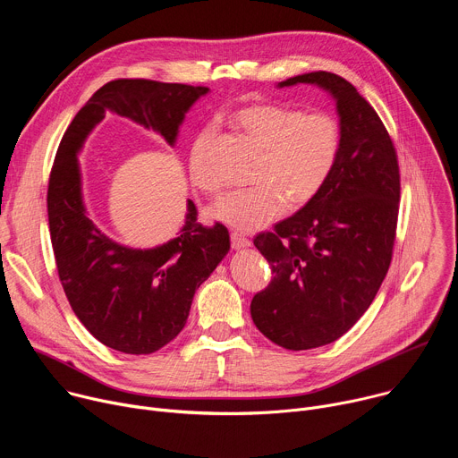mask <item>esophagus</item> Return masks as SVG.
I'll list each match as a JSON object with an SVG mask.
<instances>
[{"mask_svg": "<svg viewBox=\"0 0 458 458\" xmlns=\"http://www.w3.org/2000/svg\"><path fill=\"white\" fill-rule=\"evenodd\" d=\"M230 239H232V246L235 250H241V248H248L251 244L250 237H246L244 233H239V232H232L230 233Z\"/></svg>", "mask_w": 458, "mask_h": 458, "instance_id": "esophagus-1", "label": "esophagus"}]
</instances>
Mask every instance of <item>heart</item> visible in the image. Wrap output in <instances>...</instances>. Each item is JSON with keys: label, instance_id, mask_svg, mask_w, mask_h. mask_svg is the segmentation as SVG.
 Returning <instances> with one entry per match:
<instances>
[{"label": "heart", "instance_id": "heart-1", "mask_svg": "<svg viewBox=\"0 0 458 458\" xmlns=\"http://www.w3.org/2000/svg\"><path fill=\"white\" fill-rule=\"evenodd\" d=\"M237 124L260 148L251 188L237 190L210 216L241 232L270 225L284 210L313 201L328 182L343 148V124L324 110L302 112L274 103H253L235 112ZM212 130H203L190 150V179L205 193H217L221 181L212 168Z\"/></svg>", "mask_w": 458, "mask_h": 458}]
</instances>
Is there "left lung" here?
<instances>
[{
  "mask_svg": "<svg viewBox=\"0 0 458 458\" xmlns=\"http://www.w3.org/2000/svg\"><path fill=\"white\" fill-rule=\"evenodd\" d=\"M297 83L334 96L343 148L317 198L253 239L274 279L253 295L251 318L265 337L293 352L337 341L369 308L394 255L401 199L397 152L373 106L332 72L279 87Z\"/></svg>",
  "mask_w": 458,
  "mask_h": 458,
  "instance_id": "left-lung-1",
  "label": "left lung"
}]
</instances>
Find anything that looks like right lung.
Returning <instances> with one entry per match:
<instances>
[{
    "mask_svg": "<svg viewBox=\"0 0 458 458\" xmlns=\"http://www.w3.org/2000/svg\"><path fill=\"white\" fill-rule=\"evenodd\" d=\"M207 87L152 80H114L76 114L48 179L47 210L57 276L76 317L105 346L148 355L184 328L193 293L230 250L225 225L203 226L188 201L181 233L150 250L114 242L90 221L76 154L106 110L152 128L175 143L184 114Z\"/></svg>",
    "mask_w": 458,
    "mask_h": 458,
    "instance_id": "obj_1",
    "label": "right lung"
}]
</instances>
